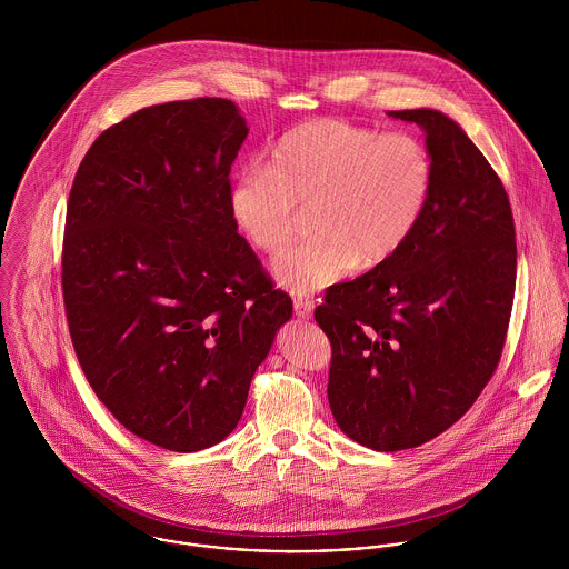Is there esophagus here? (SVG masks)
<instances>
[{
    "instance_id": "obj_1",
    "label": "esophagus",
    "mask_w": 569,
    "mask_h": 569,
    "mask_svg": "<svg viewBox=\"0 0 569 569\" xmlns=\"http://www.w3.org/2000/svg\"><path fill=\"white\" fill-rule=\"evenodd\" d=\"M293 311H296V318H300V320H311V316H313V300H309V298H296V300H293Z\"/></svg>"
}]
</instances>
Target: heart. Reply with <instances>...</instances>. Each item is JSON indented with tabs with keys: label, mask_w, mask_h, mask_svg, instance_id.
I'll return each instance as SVG.
<instances>
[{
	"label": "heart",
	"mask_w": 569,
	"mask_h": 569,
	"mask_svg": "<svg viewBox=\"0 0 569 569\" xmlns=\"http://www.w3.org/2000/svg\"><path fill=\"white\" fill-rule=\"evenodd\" d=\"M433 186L427 147L325 118L287 131L264 166H247L230 183L228 210L264 253L291 241L298 208H309L316 237L276 258L271 273L291 293L311 296L392 258L418 228Z\"/></svg>",
	"instance_id": "1"
}]
</instances>
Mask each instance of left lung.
Returning <instances> with one entry per match:
<instances>
[{"instance_id":"8db88e82","label":"left lung","mask_w":569,"mask_h":569,"mask_svg":"<svg viewBox=\"0 0 569 569\" xmlns=\"http://www.w3.org/2000/svg\"><path fill=\"white\" fill-rule=\"evenodd\" d=\"M425 133L433 186L413 234L316 309L339 429L375 451L449 429L492 377L510 320L517 243L508 194L462 127L438 109L388 111Z\"/></svg>"}]
</instances>
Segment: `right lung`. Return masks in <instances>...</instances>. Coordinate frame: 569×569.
<instances>
[{
  "mask_svg": "<svg viewBox=\"0 0 569 569\" xmlns=\"http://www.w3.org/2000/svg\"><path fill=\"white\" fill-rule=\"evenodd\" d=\"M247 133L226 98L140 109L98 136L68 201L63 300L82 372L129 431L168 451L234 431L293 313L228 210Z\"/></svg>",
  "mask_w": 569,
  "mask_h": 569,
  "instance_id": "1",
  "label": "right lung"
}]
</instances>
